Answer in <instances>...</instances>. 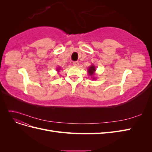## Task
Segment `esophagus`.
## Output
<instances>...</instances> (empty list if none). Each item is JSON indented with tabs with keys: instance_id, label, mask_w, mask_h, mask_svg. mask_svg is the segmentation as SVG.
Returning a JSON list of instances; mask_svg holds the SVG:
<instances>
[{
	"instance_id": "obj_1",
	"label": "esophagus",
	"mask_w": 152,
	"mask_h": 152,
	"mask_svg": "<svg viewBox=\"0 0 152 152\" xmlns=\"http://www.w3.org/2000/svg\"><path fill=\"white\" fill-rule=\"evenodd\" d=\"M73 65H74V66H78L79 65V63L78 62V61H73Z\"/></svg>"
}]
</instances>
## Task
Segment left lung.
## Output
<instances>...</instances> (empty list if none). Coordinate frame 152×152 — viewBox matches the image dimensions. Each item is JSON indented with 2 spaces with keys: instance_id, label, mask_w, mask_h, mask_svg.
<instances>
[{
  "instance_id": "8db88e82",
  "label": "left lung",
  "mask_w": 152,
  "mask_h": 152,
  "mask_svg": "<svg viewBox=\"0 0 152 152\" xmlns=\"http://www.w3.org/2000/svg\"><path fill=\"white\" fill-rule=\"evenodd\" d=\"M88 73H89V75L90 76H92L93 77V79H94V77H93V75H94V72L96 71V67L94 65H91L89 68H88Z\"/></svg>"
}]
</instances>
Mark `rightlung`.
Instances as JSON below:
<instances>
[{"label": "right lung", "mask_w": 152, "mask_h": 152, "mask_svg": "<svg viewBox=\"0 0 152 152\" xmlns=\"http://www.w3.org/2000/svg\"><path fill=\"white\" fill-rule=\"evenodd\" d=\"M60 67H58V68H57V71L59 72V70H60Z\"/></svg>", "instance_id": "obj_1"}]
</instances>
